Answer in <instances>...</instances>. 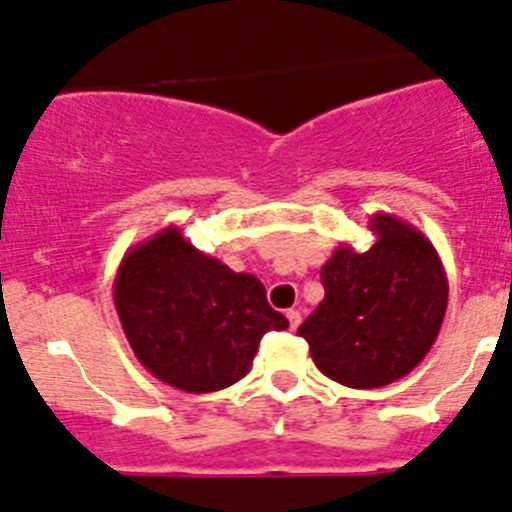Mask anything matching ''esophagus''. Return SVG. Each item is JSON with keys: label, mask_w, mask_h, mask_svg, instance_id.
Wrapping results in <instances>:
<instances>
[{"label": "esophagus", "mask_w": 512, "mask_h": 512, "mask_svg": "<svg viewBox=\"0 0 512 512\" xmlns=\"http://www.w3.org/2000/svg\"><path fill=\"white\" fill-rule=\"evenodd\" d=\"M286 317H288V324H291V330H296V327L301 324V311L299 309H288Z\"/></svg>", "instance_id": "1"}]
</instances>
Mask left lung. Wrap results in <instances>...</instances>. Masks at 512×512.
I'll return each instance as SVG.
<instances>
[{
  "instance_id": "obj_1",
  "label": "left lung",
  "mask_w": 512,
  "mask_h": 512,
  "mask_svg": "<svg viewBox=\"0 0 512 512\" xmlns=\"http://www.w3.org/2000/svg\"><path fill=\"white\" fill-rule=\"evenodd\" d=\"M366 252L340 244L322 265L324 299L299 327L327 379L379 389L433 348L448 306V278L430 239L391 213L368 221Z\"/></svg>"
}]
</instances>
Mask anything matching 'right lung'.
Instances as JSON below:
<instances>
[{"mask_svg": "<svg viewBox=\"0 0 512 512\" xmlns=\"http://www.w3.org/2000/svg\"><path fill=\"white\" fill-rule=\"evenodd\" d=\"M113 299L141 366L190 394L237 384L250 373L262 335L288 327L255 275L195 250L177 226L126 252Z\"/></svg>", "mask_w": 512, "mask_h": 512, "instance_id": "right-lung-1", "label": "right lung"}]
</instances>
